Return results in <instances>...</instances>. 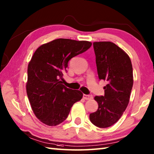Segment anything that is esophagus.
<instances>
[{
    "label": "esophagus",
    "instance_id": "1",
    "mask_svg": "<svg viewBox=\"0 0 154 154\" xmlns=\"http://www.w3.org/2000/svg\"><path fill=\"white\" fill-rule=\"evenodd\" d=\"M83 99L85 100H90L91 99H93V96L92 95H89V94H83Z\"/></svg>",
    "mask_w": 154,
    "mask_h": 154
}]
</instances>
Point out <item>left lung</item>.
Here are the masks:
<instances>
[{
  "label": "left lung",
  "instance_id": "1",
  "mask_svg": "<svg viewBox=\"0 0 154 154\" xmlns=\"http://www.w3.org/2000/svg\"><path fill=\"white\" fill-rule=\"evenodd\" d=\"M98 75L106 81L104 95L94 97L98 109L89 119L99 128L110 127L119 120L129 103L133 86L131 60L125 51L110 42H94Z\"/></svg>",
  "mask_w": 154,
  "mask_h": 154
}]
</instances>
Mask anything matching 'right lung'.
<instances>
[{"label": "right lung", "mask_w": 154, "mask_h": 154, "mask_svg": "<svg viewBox=\"0 0 154 154\" xmlns=\"http://www.w3.org/2000/svg\"><path fill=\"white\" fill-rule=\"evenodd\" d=\"M92 45L88 41L56 39L40 45L28 66L26 93L32 110L42 123L57 126L67 119L83 93L61 84L68 62Z\"/></svg>", "instance_id": "1"}]
</instances>
